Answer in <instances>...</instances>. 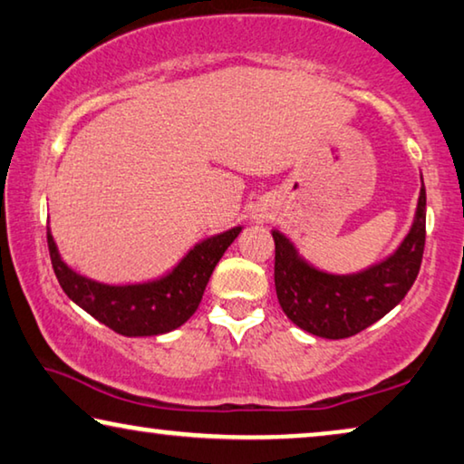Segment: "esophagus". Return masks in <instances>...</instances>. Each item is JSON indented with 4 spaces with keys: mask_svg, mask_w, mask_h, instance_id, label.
Instances as JSON below:
<instances>
[{
    "mask_svg": "<svg viewBox=\"0 0 464 464\" xmlns=\"http://www.w3.org/2000/svg\"><path fill=\"white\" fill-rule=\"evenodd\" d=\"M252 218L256 220V223H260V220H262V218H265V217H262V214H252Z\"/></svg>",
    "mask_w": 464,
    "mask_h": 464,
    "instance_id": "esophagus-1",
    "label": "esophagus"
}]
</instances>
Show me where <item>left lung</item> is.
Returning a JSON list of instances; mask_svg holds the SVG:
<instances>
[{
    "instance_id": "1",
    "label": "left lung",
    "mask_w": 464,
    "mask_h": 464,
    "mask_svg": "<svg viewBox=\"0 0 464 464\" xmlns=\"http://www.w3.org/2000/svg\"><path fill=\"white\" fill-rule=\"evenodd\" d=\"M425 185L409 233L387 258L364 271L337 275L304 258L287 235L273 229L275 289L287 319L306 334L343 340L396 308L417 279L425 247Z\"/></svg>"
}]
</instances>
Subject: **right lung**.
Returning <instances> with one entry per match:
<instances>
[{"mask_svg": "<svg viewBox=\"0 0 464 464\" xmlns=\"http://www.w3.org/2000/svg\"><path fill=\"white\" fill-rule=\"evenodd\" d=\"M244 227L212 235L199 241L154 281L112 285L81 275L62 260L52 231L47 229L52 266L62 289L77 306L116 334L127 337H150L175 331L196 313L204 289L218 260L223 258Z\"/></svg>", "mask_w": 464, "mask_h": 464, "instance_id": "1", "label": "right lung"}]
</instances>
